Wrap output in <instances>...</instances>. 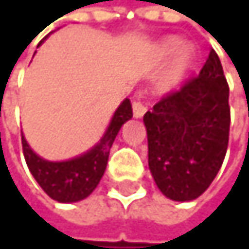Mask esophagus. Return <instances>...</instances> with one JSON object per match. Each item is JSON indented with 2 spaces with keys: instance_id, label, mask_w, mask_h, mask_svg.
I'll return each instance as SVG.
<instances>
[{
  "instance_id": "34e87169",
  "label": "esophagus",
  "mask_w": 249,
  "mask_h": 249,
  "mask_svg": "<svg viewBox=\"0 0 249 249\" xmlns=\"http://www.w3.org/2000/svg\"><path fill=\"white\" fill-rule=\"evenodd\" d=\"M132 112H134V117L135 118H140V117H143L145 115V112H146V106L145 103L140 100V98H137L134 103H132Z\"/></svg>"
}]
</instances>
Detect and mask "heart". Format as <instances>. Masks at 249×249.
<instances>
[{
	"label": "heart",
	"instance_id": "b5f03b06",
	"mask_svg": "<svg viewBox=\"0 0 249 249\" xmlns=\"http://www.w3.org/2000/svg\"><path fill=\"white\" fill-rule=\"evenodd\" d=\"M179 46V40L178 38H168L160 45V56L162 57H170ZM192 48L190 46H182L181 50L178 51V54L173 59V64L170 67V73H168V79L171 82L179 81L185 74V71L189 70L190 62H192Z\"/></svg>",
	"mask_w": 249,
	"mask_h": 249
}]
</instances>
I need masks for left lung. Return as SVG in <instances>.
Returning <instances> with one entry per match:
<instances>
[{"instance_id": "obj_1", "label": "left lung", "mask_w": 249, "mask_h": 249, "mask_svg": "<svg viewBox=\"0 0 249 249\" xmlns=\"http://www.w3.org/2000/svg\"><path fill=\"white\" fill-rule=\"evenodd\" d=\"M143 122L148 165L159 190L173 201L203 195L229 142V87L218 54L212 50L199 74L162 96Z\"/></svg>"}]
</instances>
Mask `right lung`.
I'll list each match as a JSON object with an SVG mask.
<instances>
[{
  "instance_id": "1",
  "label": "right lung",
  "mask_w": 249,
  "mask_h": 249,
  "mask_svg": "<svg viewBox=\"0 0 249 249\" xmlns=\"http://www.w3.org/2000/svg\"><path fill=\"white\" fill-rule=\"evenodd\" d=\"M131 118L132 106L126 98L115 110L100 143L95 145L86 154L65 162H50L38 157L29 148L28 142L21 134L23 154L29 171L46 195L59 203H76V201L87 198L101 181L106 165H107L109 151L120 127Z\"/></svg>"
}]
</instances>
